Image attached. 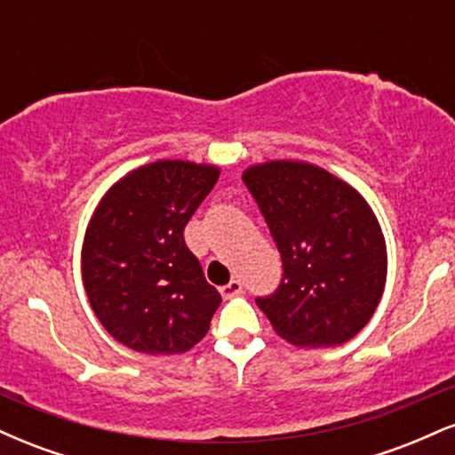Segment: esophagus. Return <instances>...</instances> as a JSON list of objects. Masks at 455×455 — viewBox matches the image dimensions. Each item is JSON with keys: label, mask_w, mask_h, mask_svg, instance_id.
Instances as JSON below:
<instances>
[{"label": "esophagus", "mask_w": 455, "mask_h": 455, "mask_svg": "<svg viewBox=\"0 0 455 455\" xmlns=\"http://www.w3.org/2000/svg\"><path fill=\"white\" fill-rule=\"evenodd\" d=\"M220 293H222L224 299H231V297L242 293V282H239V280H231V282H228V284L222 286Z\"/></svg>", "instance_id": "esophagus-1"}]
</instances>
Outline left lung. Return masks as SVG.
I'll use <instances>...</instances> for the list:
<instances>
[{
    "label": "left lung",
    "mask_w": 455,
    "mask_h": 455,
    "mask_svg": "<svg viewBox=\"0 0 455 455\" xmlns=\"http://www.w3.org/2000/svg\"><path fill=\"white\" fill-rule=\"evenodd\" d=\"M243 181L282 254V284L257 304L299 348L336 347L368 325L387 280V243L351 184L304 160L250 164Z\"/></svg>",
    "instance_id": "obj_1"
}]
</instances>
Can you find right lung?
I'll return each instance as SVG.
<instances>
[{"instance_id":"right-lung-1","label":"right lung","mask_w":455,"mask_h":455,"mask_svg":"<svg viewBox=\"0 0 455 455\" xmlns=\"http://www.w3.org/2000/svg\"><path fill=\"white\" fill-rule=\"evenodd\" d=\"M220 166L156 160L104 192L87 224L81 275L93 315L124 347L154 357L190 351L222 297L188 250L184 228Z\"/></svg>"}]
</instances>
